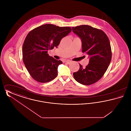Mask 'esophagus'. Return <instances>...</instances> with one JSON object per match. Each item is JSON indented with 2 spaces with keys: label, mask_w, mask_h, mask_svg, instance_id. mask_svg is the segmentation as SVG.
<instances>
[{
  "label": "esophagus",
  "mask_w": 131,
  "mask_h": 131,
  "mask_svg": "<svg viewBox=\"0 0 131 131\" xmlns=\"http://www.w3.org/2000/svg\"><path fill=\"white\" fill-rule=\"evenodd\" d=\"M65 62L67 64H70L72 62V61H71V60H66V61H65Z\"/></svg>",
  "instance_id": "esophagus-1"
}]
</instances>
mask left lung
Segmentation results:
<instances>
[{
  "instance_id": "1",
  "label": "left lung",
  "mask_w": 131,
  "mask_h": 131,
  "mask_svg": "<svg viewBox=\"0 0 131 131\" xmlns=\"http://www.w3.org/2000/svg\"><path fill=\"white\" fill-rule=\"evenodd\" d=\"M72 30L81 39L82 52L90 57L85 68L80 64L79 71L73 73L74 78L82 84H92L103 77L111 61L112 52L109 39L103 30L89 25L73 27Z\"/></svg>"
}]
</instances>
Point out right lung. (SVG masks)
<instances>
[{
    "label": "right lung",
    "instance_id": "right-lung-1",
    "mask_svg": "<svg viewBox=\"0 0 131 131\" xmlns=\"http://www.w3.org/2000/svg\"><path fill=\"white\" fill-rule=\"evenodd\" d=\"M71 31L70 27L46 24L28 33L23 44V60L34 80L46 83L56 78L57 67L62 62L49 56L48 51L57 48L61 39Z\"/></svg>",
    "mask_w": 131,
    "mask_h": 131
}]
</instances>
